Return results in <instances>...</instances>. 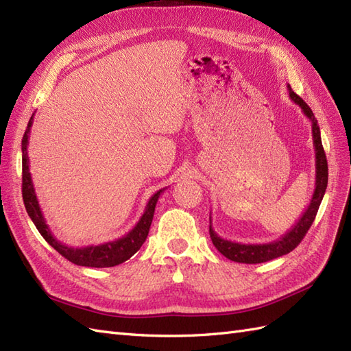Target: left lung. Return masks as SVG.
Wrapping results in <instances>:
<instances>
[{"label":"left lung","instance_id":"8db88e82","mask_svg":"<svg viewBox=\"0 0 351 351\" xmlns=\"http://www.w3.org/2000/svg\"><path fill=\"white\" fill-rule=\"evenodd\" d=\"M287 90H289V97L301 108L304 115L311 121L313 145H314V152H316V185H314L313 197L310 200V204L307 206V209L304 210L301 218L295 222V226L280 239H277L274 241H268V243L246 245V243H237V241L222 239L212 228V219L209 217L210 219L209 234L212 239V243L223 256L228 258L230 261L241 263V264H259V263L271 261L274 258L292 252V250L301 243L304 236L307 234V231L311 227L314 218H316L323 195H325L326 186H328V161L322 145L320 128L317 124L316 117H314L311 111V108L293 92L289 84H287Z\"/></svg>","mask_w":351,"mask_h":351}]
</instances>
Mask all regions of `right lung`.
Here are the masks:
<instances>
[{"instance_id":"obj_1","label":"right lung","mask_w":351,"mask_h":351,"mask_svg":"<svg viewBox=\"0 0 351 351\" xmlns=\"http://www.w3.org/2000/svg\"><path fill=\"white\" fill-rule=\"evenodd\" d=\"M32 121H34V115L31 117L28 128H26L23 139H22V195H23L26 212H28L29 218L32 219L35 227H37V230L40 231V234L51 247H55L62 256L66 258L68 261H71L75 265L105 268V267H115L119 264H123L124 261H128L129 258H132L138 252L141 246L143 245V241L147 240L152 217H154L156 204L158 202L160 194L165 191V188L151 197L141 219L125 236L117 239L114 241H108V243H102L97 246H86V247H73V246H66L64 243H60V241L51 234L50 227L47 226L46 219H44L38 199L37 195H35L32 178L29 172L28 139H29L31 128H32Z\"/></svg>"}]
</instances>
